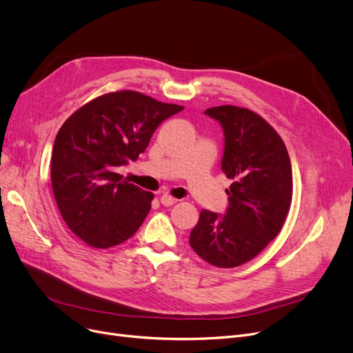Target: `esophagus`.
<instances>
[{
  "label": "esophagus",
  "instance_id": "1",
  "mask_svg": "<svg viewBox=\"0 0 353 353\" xmlns=\"http://www.w3.org/2000/svg\"><path fill=\"white\" fill-rule=\"evenodd\" d=\"M160 201H161L163 206H172V205H174V203H177V199L172 197L170 194H163L160 197Z\"/></svg>",
  "mask_w": 353,
  "mask_h": 353
}]
</instances>
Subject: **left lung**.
<instances>
[{
  "label": "left lung",
  "instance_id": "obj_1",
  "mask_svg": "<svg viewBox=\"0 0 353 353\" xmlns=\"http://www.w3.org/2000/svg\"><path fill=\"white\" fill-rule=\"evenodd\" d=\"M225 133L221 170L233 183L226 214L203 209L190 233L192 249L217 268H236L279 234L292 203V165L276 130L254 111L219 105L205 111Z\"/></svg>",
  "mask_w": 353,
  "mask_h": 353
}]
</instances>
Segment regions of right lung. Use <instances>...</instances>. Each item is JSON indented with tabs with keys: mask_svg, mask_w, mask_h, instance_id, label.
Segmentation results:
<instances>
[{
	"mask_svg": "<svg viewBox=\"0 0 353 353\" xmlns=\"http://www.w3.org/2000/svg\"><path fill=\"white\" fill-rule=\"evenodd\" d=\"M183 108L123 90L88 101L64 121L52 147L51 184L65 225L84 243L113 248L139 230L154 196L117 169L136 161L159 124Z\"/></svg>",
	"mask_w": 353,
	"mask_h": 353,
	"instance_id": "obj_1",
	"label": "right lung"
}]
</instances>
